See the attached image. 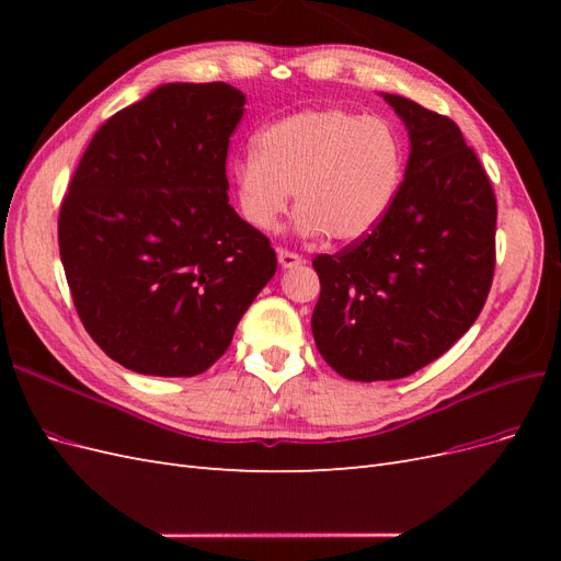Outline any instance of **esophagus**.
Instances as JSON below:
<instances>
[{
	"instance_id": "obj_1",
	"label": "esophagus",
	"mask_w": 561,
	"mask_h": 561,
	"mask_svg": "<svg viewBox=\"0 0 561 561\" xmlns=\"http://www.w3.org/2000/svg\"><path fill=\"white\" fill-rule=\"evenodd\" d=\"M278 262H280L283 268H297V266L304 264V260L299 257L297 252H290V250H285V248H278Z\"/></svg>"
}]
</instances>
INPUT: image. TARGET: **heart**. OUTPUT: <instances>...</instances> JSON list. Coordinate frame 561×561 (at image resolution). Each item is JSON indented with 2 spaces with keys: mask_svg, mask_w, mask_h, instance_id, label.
Wrapping results in <instances>:
<instances>
[{
  "mask_svg": "<svg viewBox=\"0 0 561 561\" xmlns=\"http://www.w3.org/2000/svg\"><path fill=\"white\" fill-rule=\"evenodd\" d=\"M404 178V142L381 116L328 107L307 110L262 128L254 154L236 161L231 186L245 222L274 229L295 196V227L353 243L393 208Z\"/></svg>",
  "mask_w": 561,
  "mask_h": 561,
  "instance_id": "b5f03b06",
  "label": "heart"
}]
</instances>
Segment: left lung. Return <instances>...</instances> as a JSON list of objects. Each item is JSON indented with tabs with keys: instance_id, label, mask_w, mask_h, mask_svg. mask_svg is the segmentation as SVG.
Here are the masks:
<instances>
[{
	"instance_id": "1",
	"label": "left lung",
	"mask_w": 561,
	"mask_h": 561,
	"mask_svg": "<svg viewBox=\"0 0 561 561\" xmlns=\"http://www.w3.org/2000/svg\"><path fill=\"white\" fill-rule=\"evenodd\" d=\"M383 100L410 133L400 194L365 239L313 260L316 346L353 381L437 360L478 320L496 264V196L461 128L414 100Z\"/></svg>"
}]
</instances>
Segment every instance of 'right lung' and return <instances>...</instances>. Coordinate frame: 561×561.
Wrapping results in <instances>:
<instances>
[{
	"instance_id": "right-lung-1",
	"label": "right lung",
	"mask_w": 561,
	"mask_h": 561,
	"mask_svg": "<svg viewBox=\"0 0 561 561\" xmlns=\"http://www.w3.org/2000/svg\"><path fill=\"white\" fill-rule=\"evenodd\" d=\"M245 95L165 83L110 116L77 165L58 245L77 313L126 369L196 377L229 348L276 252L229 206Z\"/></svg>"
}]
</instances>
